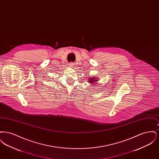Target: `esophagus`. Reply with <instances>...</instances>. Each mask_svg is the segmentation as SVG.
Masks as SVG:
<instances>
[{
	"label": "esophagus",
	"instance_id": "esophagus-1",
	"mask_svg": "<svg viewBox=\"0 0 159 159\" xmlns=\"http://www.w3.org/2000/svg\"><path fill=\"white\" fill-rule=\"evenodd\" d=\"M74 65H75V64H74V62H71L69 63V66H70V67H73Z\"/></svg>",
	"mask_w": 159,
	"mask_h": 159
}]
</instances>
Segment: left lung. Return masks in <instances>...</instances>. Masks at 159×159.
Wrapping results in <instances>:
<instances>
[{"label":"left lung","instance_id":"8db88e82","mask_svg":"<svg viewBox=\"0 0 159 159\" xmlns=\"http://www.w3.org/2000/svg\"><path fill=\"white\" fill-rule=\"evenodd\" d=\"M94 81H97V80H95V79L94 78H92V79H90V80H89V82L90 83H93Z\"/></svg>","mask_w":159,"mask_h":159}]
</instances>
